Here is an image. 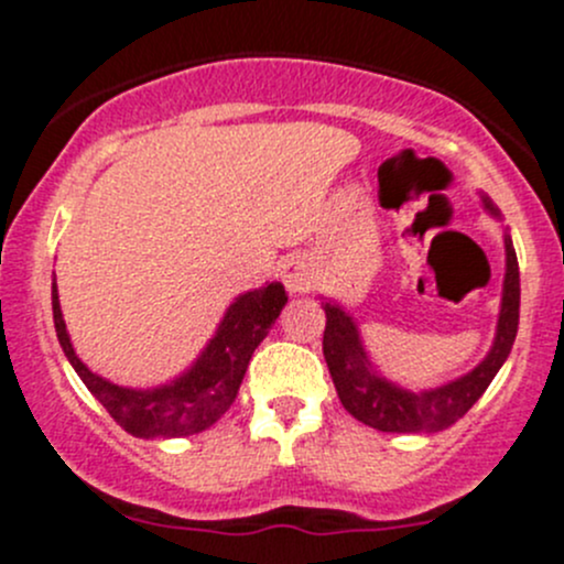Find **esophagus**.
<instances>
[{
	"mask_svg": "<svg viewBox=\"0 0 564 564\" xmlns=\"http://www.w3.org/2000/svg\"><path fill=\"white\" fill-rule=\"evenodd\" d=\"M281 281L292 294L311 292V289H314V281H316L314 264H311L305 256H292V259L283 261Z\"/></svg>",
	"mask_w": 564,
	"mask_h": 564,
	"instance_id": "1",
	"label": "esophagus"
}]
</instances>
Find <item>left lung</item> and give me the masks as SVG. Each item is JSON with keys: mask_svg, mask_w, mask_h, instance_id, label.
Masks as SVG:
<instances>
[{"mask_svg": "<svg viewBox=\"0 0 564 564\" xmlns=\"http://www.w3.org/2000/svg\"><path fill=\"white\" fill-rule=\"evenodd\" d=\"M488 209H494L491 204ZM505 250H508V272H505L497 340L475 371L436 390L409 392L377 377L368 366L355 322L338 305L324 303V314H327L322 338L324 360H327L340 403L351 417L377 431H390V434H434V431L451 429L475 406L477 398L486 392L502 362L508 360L516 333H519V259H516L510 237H505Z\"/></svg>", "mask_w": 564, "mask_h": 564, "instance_id": "1", "label": "left lung"}]
</instances>
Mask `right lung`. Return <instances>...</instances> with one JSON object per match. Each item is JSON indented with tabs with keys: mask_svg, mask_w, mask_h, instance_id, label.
I'll return each instance as SVG.
<instances>
[{
	"mask_svg": "<svg viewBox=\"0 0 564 564\" xmlns=\"http://www.w3.org/2000/svg\"><path fill=\"white\" fill-rule=\"evenodd\" d=\"M286 303L289 294L281 283H270V286H261L237 297V303L226 311L218 333L209 340L196 366L176 382L155 390L119 388V384L106 382L104 377L89 371L78 360L70 338H67L59 297H56V283L54 324L56 338H59L70 366L76 368L87 390L104 403L106 412L117 420V425H122L128 434L139 436V440H155V436L172 440V436L198 434V431L209 429L215 420H220V414L237 398L256 346L267 338Z\"/></svg>",
	"mask_w": 564,
	"mask_h": 564,
	"instance_id": "right-lung-1",
	"label": "right lung"
}]
</instances>
